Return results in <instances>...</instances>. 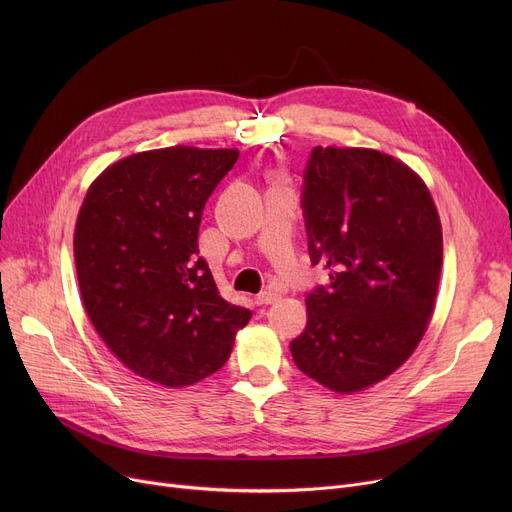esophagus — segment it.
Instances as JSON below:
<instances>
[{
	"label": "esophagus",
	"mask_w": 512,
	"mask_h": 512,
	"mask_svg": "<svg viewBox=\"0 0 512 512\" xmlns=\"http://www.w3.org/2000/svg\"><path fill=\"white\" fill-rule=\"evenodd\" d=\"M280 299V294L276 292V290H263L259 297H257V301L261 303V305H272V303H276Z\"/></svg>",
	"instance_id": "esophagus-1"
}]
</instances>
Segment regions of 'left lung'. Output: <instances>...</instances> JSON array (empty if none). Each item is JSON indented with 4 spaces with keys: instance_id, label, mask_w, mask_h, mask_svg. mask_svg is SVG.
Here are the masks:
<instances>
[{
    "instance_id": "1",
    "label": "left lung",
    "mask_w": 512,
    "mask_h": 512,
    "mask_svg": "<svg viewBox=\"0 0 512 512\" xmlns=\"http://www.w3.org/2000/svg\"><path fill=\"white\" fill-rule=\"evenodd\" d=\"M303 211L311 263L330 286L307 297L297 367L336 394L386 380L421 342L436 307L442 224L423 178L365 147H315Z\"/></svg>"
}]
</instances>
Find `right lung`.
I'll return each mask as SVG.
<instances>
[{"mask_svg":"<svg viewBox=\"0 0 512 512\" xmlns=\"http://www.w3.org/2000/svg\"><path fill=\"white\" fill-rule=\"evenodd\" d=\"M238 149L132 153L89 186L74 226L80 297L132 373L184 388L224 367L251 311L222 299L199 257V224Z\"/></svg>","mask_w":512,"mask_h":512,"instance_id":"1","label":"right lung"}]
</instances>
